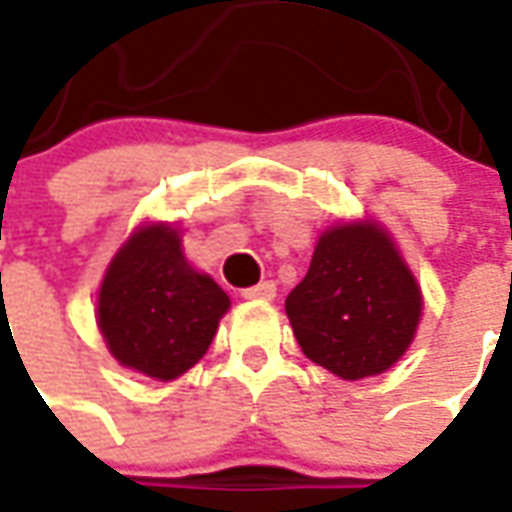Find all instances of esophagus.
<instances>
[{"instance_id": "1", "label": "esophagus", "mask_w": 512, "mask_h": 512, "mask_svg": "<svg viewBox=\"0 0 512 512\" xmlns=\"http://www.w3.org/2000/svg\"><path fill=\"white\" fill-rule=\"evenodd\" d=\"M277 296V285L271 280L260 282L255 288H246L244 291V299H257V302H271Z\"/></svg>"}]
</instances>
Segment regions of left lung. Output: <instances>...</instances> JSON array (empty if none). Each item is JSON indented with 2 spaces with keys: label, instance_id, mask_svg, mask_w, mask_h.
I'll return each instance as SVG.
<instances>
[{
  "label": "left lung",
  "instance_id": "obj_1",
  "mask_svg": "<svg viewBox=\"0 0 512 512\" xmlns=\"http://www.w3.org/2000/svg\"><path fill=\"white\" fill-rule=\"evenodd\" d=\"M421 310V285L391 232L371 219L321 232L305 280L285 299L302 352L341 380L377 377L399 363Z\"/></svg>",
  "mask_w": 512,
  "mask_h": 512
}]
</instances>
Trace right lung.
<instances>
[{"label": "right lung", "mask_w": 512, "mask_h": 512, "mask_svg": "<svg viewBox=\"0 0 512 512\" xmlns=\"http://www.w3.org/2000/svg\"><path fill=\"white\" fill-rule=\"evenodd\" d=\"M230 296L182 252L180 230L149 221L113 255L96 296V324L124 368L171 382L194 368L216 338Z\"/></svg>", "instance_id": "1"}]
</instances>
